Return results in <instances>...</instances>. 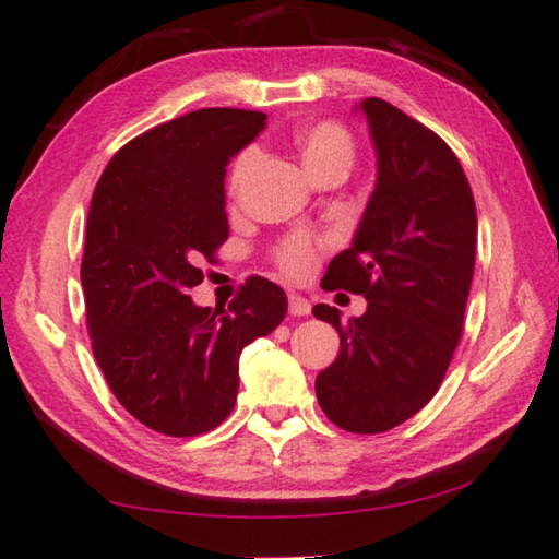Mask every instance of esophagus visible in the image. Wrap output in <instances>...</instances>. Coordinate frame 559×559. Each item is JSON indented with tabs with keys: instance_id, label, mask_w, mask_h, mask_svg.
Listing matches in <instances>:
<instances>
[{
	"instance_id": "1",
	"label": "esophagus",
	"mask_w": 559,
	"mask_h": 559,
	"mask_svg": "<svg viewBox=\"0 0 559 559\" xmlns=\"http://www.w3.org/2000/svg\"><path fill=\"white\" fill-rule=\"evenodd\" d=\"M288 310H290L293 317H305V314H310L312 305H310L308 298H302V295L290 293L288 295Z\"/></svg>"
}]
</instances>
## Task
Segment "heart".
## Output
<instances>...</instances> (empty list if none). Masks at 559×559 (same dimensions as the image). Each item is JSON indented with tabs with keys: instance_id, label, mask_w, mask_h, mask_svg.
<instances>
[{
	"instance_id": "b5f03b06",
	"label": "heart",
	"mask_w": 559,
	"mask_h": 559,
	"mask_svg": "<svg viewBox=\"0 0 559 559\" xmlns=\"http://www.w3.org/2000/svg\"><path fill=\"white\" fill-rule=\"evenodd\" d=\"M293 145L298 150L302 167L312 181L334 171L348 174L356 155L348 130L334 123V120H312V123L298 126L293 133ZM259 164L261 150L257 145H249L239 152L233 171H229V189L235 193L242 191L245 183L254 177ZM322 245V239L310 233H295L278 245L276 264L288 278H305L314 269Z\"/></svg>"
}]
</instances>
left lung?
I'll return each mask as SVG.
<instances>
[{
	"instance_id": "1",
	"label": "left lung",
	"mask_w": 559,
	"mask_h": 559,
	"mask_svg": "<svg viewBox=\"0 0 559 559\" xmlns=\"http://www.w3.org/2000/svg\"><path fill=\"white\" fill-rule=\"evenodd\" d=\"M356 111L373 140L376 189L322 288L364 295L368 308L348 322L324 302L312 308L342 338L314 392L344 431L380 433L441 388L463 334L477 211L461 162L433 130L376 96Z\"/></svg>"
}]
</instances>
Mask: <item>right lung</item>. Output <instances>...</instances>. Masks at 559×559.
<instances>
[{
    "label": "right lung",
    "mask_w": 559,
    "mask_h": 559,
    "mask_svg": "<svg viewBox=\"0 0 559 559\" xmlns=\"http://www.w3.org/2000/svg\"><path fill=\"white\" fill-rule=\"evenodd\" d=\"M264 126L245 108L179 116L120 147L94 189L82 259L94 358L116 400L159 433L223 424L239 354L288 312L283 288L257 276L227 308L186 295L229 235L225 167Z\"/></svg>",
    "instance_id": "right-lung-1"
}]
</instances>
